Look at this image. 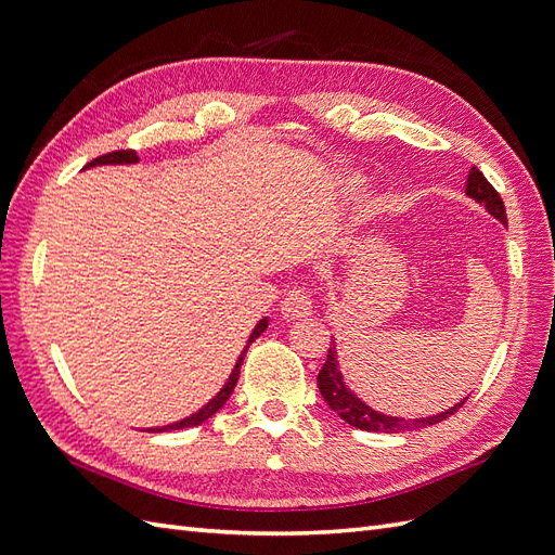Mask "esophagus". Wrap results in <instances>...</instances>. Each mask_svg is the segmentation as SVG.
Listing matches in <instances>:
<instances>
[{
    "label": "esophagus",
    "mask_w": 555,
    "mask_h": 555,
    "mask_svg": "<svg viewBox=\"0 0 555 555\" xmlns=\"http://www.w3.org/2000/svg\"><path fill=\"white\" fill-rule=\"evenodd\" d=\"M284 319H304L312 314V296L306 287H294L280 304Z\"/></svg>",
    "instance_id": "34e87169"
}]
</instances>
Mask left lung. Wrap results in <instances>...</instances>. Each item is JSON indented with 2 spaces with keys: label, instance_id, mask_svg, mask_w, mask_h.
<instances>
[{
  "label": "left lung",
  "instance_id": "left-lung-1",
  "mask_svg": "<svg viewBox=\"0 0 555 555\" xmlns=\"http://www.w3.org/2000/svg\"><path fill=\"white\" fill-rule=\"evenodd\" d=\"M465 194L481 204L489 215H493L498 222H502L507 227V212H505V204H502L500 194L493 190V184L483 178V173L473 166L467 173V182H465ZM317 386H319V393L326 400V405L338 414L340 418L349 426L361 428V430H371V433H402V430H418V428H426L433 424H440L444 418H449L453 412H459V408H463L461 400L456 405L440 412V414H433V416H418V418H402V416H389V414H382L377 410H373L371 405H365V402L349 389L343 379L340 373V363H338V349H335V343L328 347V357L322 365V371L317 375Z\"/></svg>",
  "mask_w": 555,
  "mask_h": 555
}]
</instances>
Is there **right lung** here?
Instances as JSON below:
<instances>
[{
	"label": "right lung",
	"instance_id": "add662e5",
	"mask_svg": "<svg viewBox=\"0 0 555 555\" xmlns=\"http://www.w3.org/2000/svg\"><path fill=\"white\" fill-rule=\"evenodd\" d=\"M104 164H139V155L133 153V150H117V153H108V155H102V157H96L94 162H90L86 169H92V166H104ZM266 326H268V317H263V319H259V324L251 328V333H249V338H247V345H245V349L241 351V357H238V361H236V365H233V371H231V375H229V379L224 382V386L220 391H217L204 408H201L198 412H194V414H190V416H184V418H180V422H176V424H169V426H157V428H145L147 433H162V430H178V428H192V426H198V424H204L206 418H210L215 412H220L222 408H224V402L229 400V396L233 393V386H236V382H238V375H241V365H243V359H245V351H247V347L255 343L259 335L266 331Z\"/></svg>",
	"mask_w": 555,
	"mask_h": 555
}]
</instances>
